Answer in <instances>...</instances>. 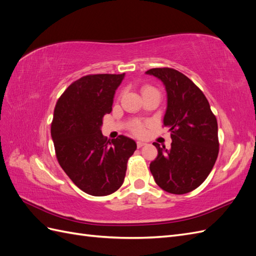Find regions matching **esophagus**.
<instances>
[{
    "mask_svg": "<svg viewBox=\"0 0 256 256\" xmlns=\"http://www.w3.org/2000/svg\"><path fill=\"white\" fill-rule=\"evenodd\" d=\"M144 145H145V143H144V142H141V141H138V142H136L138 148H141V147H143Z\"/></svg>",
    "mask_w": 256,
    "mask_h": 256,
    "instance_id": "1",
    "label": "esophagus"
}]
</instances>
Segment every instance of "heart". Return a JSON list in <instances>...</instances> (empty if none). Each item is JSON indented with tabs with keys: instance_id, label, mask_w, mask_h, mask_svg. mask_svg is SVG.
Returning a JSON list of instances; mask_svg holds the SVG:
<instances>
[{
	"instance_id": "heart-1",
	"label": "heart",
	"mask_w": 256,
	"mask_h": 256,
	"mask_svg": "<svg viewBox=\"0 0 256 256\" xmlns=\"http://www.w3.org/2000/svg\"><path fill=\"white\" fill-rule=\"evenodd\" d=\"M154 90L150 86H144L142 88V92L145 90ZM131 130H132V132L136 134V136H142L145 131V127H144V124L140 122H134L132 125H131Z\"/></svg>"
}]
</instances>
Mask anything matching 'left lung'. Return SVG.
<instances>
[{"instance_id": "1", "label": "left lung", "mask_w": 256, "mask_h": 256, "mask_svg": "<svg viewBox=\"0 0 256 256\" xmlns=\"http://www.w3.org/2000/svg\"><path fill=\"white\" fill-rule=\"evenodd\" d=\"M147 74L164 84L168 106L164 126L171 132V150L157 147L150 170L159 187L184 194L203 184L219 154L218 122L203 92L188 76L173 68H152Z\"/></svg>"}]
</instances>
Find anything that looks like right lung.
I'll return each instance as SVG.
<instances>
[{"instance_id": "add662e5", "label": "right lung", "mask_w": 256, "mask_h": 256, "mask_svg": "<svg viewBox=\"0 0 256 256\" xmlns=\"http://www.w3.org/2000/svg\"><path fill=\"white\" fill-rule=\"evenodd\" d=\"M125 74H88L72 82L58 98L51 136L60 166L82 191L109 196L120 189L136 142L120 136L108 140L102 120L112 111L115 90Z\"/></svg>"}]
</instances>
